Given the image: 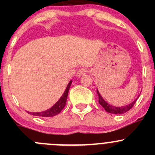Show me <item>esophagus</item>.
Returning <instances> with one entry per match:
<instances>
[{"instance_id":"34e87169","label":"esophagus","mask_w":155,"mask_h":155,"mask_svg":"<svg viewBox=\"0 0 155 155\" xmlns=\"http://www.w3.org/2000/svg\"><path fill=\"white\" fill-rule=\"evenodd\" d=\"M87 70V69H85V68L79 69V70H78V71H77V73H76V76H77L78 77L82 76V75H84L85 73H86Z\"/></svg>"}]
</instances>
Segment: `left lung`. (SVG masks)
Wrapping results in <instances>:
<instances>
[{"label":"left lung","mask_w":155,"mask_h":155,"mask_svg":"<svg viewBox=\"0 0 155 155\" xmlns=\"http://www.w3.org/2000/svg\"><path fill=\"white\" fill-rule=\"evenodd\" d=\"M97 93L98 97H99V104L104 108V109H105L107 112H109V113H112V114H124V113H125V112H127V111H129L131 108L134 107V105L135 104L136 101H137V100L138 99V97H137V99H136L134 101H133L131 104L124 106V107H114V106H112V105H110V104H107V103L106 102L104 99H103V97H101V95L100 94V93H99V91H98L97 89Z\"/></svg>","instance_id":"8db88e82"}]
</instances>
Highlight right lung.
Instances as JSON below:
<instances>
[{
	"label": "right lung",
	"mask_w": 155,
	"mask_h": 155,
	"mask_svg": "<svg viewBox=\"0 0 155 155\" xmlns=\"http://www.w3.org/2000/svg\"><path fill=\"white\" fill-rule=\"evenodd\" d=\"M71 83H72V80H70V82L68 83V86L66 87V89H65V91L64 92V94L61 97V98L58 100V101L54 106H52V107L50 108V109H48L46 111H43V112H28V113L31 114V115H36V116H41V117H52V116H54V115H58V113H60L61 111L64 109V107L65 105H66L68 91H69V89H70Z\"/></svg>",
	"instance_id": "right-lung-1"
}]
</instances>
